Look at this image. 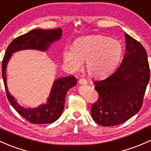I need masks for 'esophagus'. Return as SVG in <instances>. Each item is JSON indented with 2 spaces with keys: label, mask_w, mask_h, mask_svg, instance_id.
<instances>
[{
  "label": "esophagus",
  "mask_w": 151,
  "mask_h": 151,
  "mask_svg": "<svg viewBox=\"0 0 151 151\" xmlns=\"http://www.w3.org/2000/svg\"><path fill=\"white\" fill-rule=\"evenodd\" d=\"M79 84H80V85H87V84H88V82H87L86 80H85V79H80V80H79Z\"/></svg>",
  "instance_id": "1"
}]
</instances>
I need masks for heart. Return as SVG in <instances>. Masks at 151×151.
<instances>
[{
  "label": "heart",
  "mask_w": 151,
  "mask_h": 151,
  "mask_svg": "<svg viewBox=\"0 0 151 151\" xmlns=\"http://www.w3.org/2000/svg\"><path fill=\"white\" fill-rule=\"evenodd\" d=\"M124 47L118 40L102 35L79 38L73 48L63 51L64 63L78 70L86 61V71L90 77L103 79L110 75L123 56Z\"/></svg>",
  "instance_id": "obj_1"
}]
</instances>
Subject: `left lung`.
<instances>
[{"instance_id": "8db88e82", "label": "left lung", "mask_w": 151, "mask_h": 151, "mask_svg": "<svg viewBox=\"0 0 151 151\" xmlns=\"http://www.w3.org/2000/svg\"><path fill=\"white\" fill-rule=\"evenodd\" d=\"M126 54L114 74L103 80L95 81L98 99L91 107L93 120L104 127L124 123L140 110L150 68L145 49L124 33Z\"/></svg>"}]
</instances>
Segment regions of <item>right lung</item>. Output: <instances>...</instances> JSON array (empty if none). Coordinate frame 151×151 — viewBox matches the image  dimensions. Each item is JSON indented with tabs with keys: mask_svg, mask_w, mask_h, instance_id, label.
Masks as SVG:
<instances>
[{
	"mask_svg": "<svg viewBox=\"0 0 151 151\" xmlns=\"http://www.w3.org/2000/svg\"><path fill=\"white\" fill-rule=\"evenodd\" d=\"M61 36L62 29L61 28L54 29H33L27 34L15 38L9 44L5 53L2 62V76L7 98L14 109L30 123L43 124L56 121L61 116L64 109L66 93L71 88L75 86L77 79L74 76H69L55 80L46 104L40 105L34 109H25L18 104L8 90L6 74V66L12 53L26 49L45 51L52 42L58 40Z\"/></svg>",
	"mask_w": 151,
	"mask_h": 151,
	"instance_id": "1",
	"label": "right lung"
}]
</instances>
